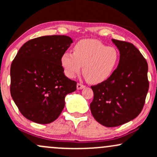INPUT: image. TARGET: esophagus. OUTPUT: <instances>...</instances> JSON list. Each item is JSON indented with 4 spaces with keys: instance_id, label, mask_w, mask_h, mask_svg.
<instances>
[{
    "instance_id": "esophagus-1",
    "label": "esophagus",
    "mask_w": 157,
    "mask_h": 157,
    "mask_svg": "<svg viewBox=\"0 0 157 157\" xmlns=\"http://www.w3.org/2000/svg\"><path fill=\"white\" fill-rule=\"evenodd\" d=\"M77 89H83V88H85V86H84L83 84L78 82L77 85Z\"/></svg>"
}]
</instances>
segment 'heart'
Wrapping results in <instances>:
<instances>
[{"instance_id":"1","label":"heart","mask_w":157,"mask_h":157,"mask_svg":"<svg viewBox=\"0 0 157 157\" xmlns=\"http://www.w3.org/2000/svg\"><path fill=\"white\" fill-rule=\"evenodd\" d=\"M119 59L116 48L106 47L96 40L86 39L77 42L73 53L65 52L60 63L65 75L73 78L80 72L92 83L104 82L112 75Z\"/></svg>"}]
</instances>
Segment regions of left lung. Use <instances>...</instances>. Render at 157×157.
<instances>
[{
	"label": "left lung",
	"instance_id": "1",
	"mask_svg": "<svg viewBox=\"0 0 157 157\" xmlns=\"http://www.w3.org/2000/svg\"><path fill=\"white\" fill-rule=\"evenodd\" d=\"M120 52L118 65L105 81L92 86L91 113L107 127L120 126L140 114L149 89L147 63L132 43L112 39Z\"/></svg>",
	"mask_w": 157,
	"mask_h": 157
}]
</instances>
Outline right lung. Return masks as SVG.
<instances>
[{
    "label": "right lung",
    "mask_w": 157,
    "mask_h": 157,
    "mask_svg": "<svg viewBox=\"0 0 157 157\" xmlns=\"http://www.w3.org/2000/svg\"><path fill=\"white\" fill-rule=\"evenodd\" d=\"M73 42L67 36H45L22 45L10 68V93L22 115L38 124L54 121L64 109L66 94L77 82L64 75L60 59Z\"/></svg>",
    "instance_id": "obj_1"
}]
</instances>
